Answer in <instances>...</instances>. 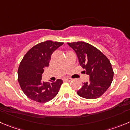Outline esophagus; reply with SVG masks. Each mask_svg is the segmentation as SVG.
Listing matches in <instances>:
<instances>
[{"instance_id":"34e87169","label":"esophagus","mask_w":130,"mask_h":130,"mask_svg":"<svg viewBox=\"0 0 130 130\" xmlns=\"http://www.w3.org/2000/svg\"><path fill=\"white\" fill-rule=\"evenodd\" d=\"M65 80L67 82H71V81H72V79L71 77H66V78H65Z\"/></svg>"}]
</instances>
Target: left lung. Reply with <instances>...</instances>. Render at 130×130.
Listing matches in <instances>:
<instances>
[{"mask_svg":"<svg viewBox=\"0 0 130 130\" xmlns=\"http://www.w3.org/2000/svg\"><path fill=\"white\" fill-rule=\"evenodd\" d=\"M75 51L80 65L89 75L90 82L83 84L77 95L88 99H96L107 90L112 82L113 71L109 59L96 47L84 42L67 43Z\"/></svg>","mask_w":130,"mask_h":130,"instance_id":"left-lung-1","label":"left lung"}]
</instances>
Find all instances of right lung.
Masks as SVG:
<instances>
[{
	"instance_id": "1",
	"label": "right lung",
	"mask_w": 130,
	"mask_h": 130,
	"mask_svg": "<svg viewBox=\"0 0 130 130\" xmlns=\"http://www.w3.org/2000/svg\"><path fill=\"white\" fill-rule=\"evenodd\" d=\"M63 44L51 40L41 42L32 47L22 59L18 69V81L23 92L31 100L46 103L58 94L62 80L43 82L42 77L53 52Z\"/></svg>"
}]
</instances>
